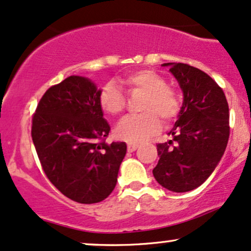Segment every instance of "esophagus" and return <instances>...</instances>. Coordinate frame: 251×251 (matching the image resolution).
Instances as JSON below:
<instances>
[{"label": "esophagus", "mask_w": 251, "mask_h": 251, "mask_svg": "<svg viewBox=\"0 0 251 251\" xmlns=\"http://www.w3.org/2000/svg\"><path fill=\"white\" fill-rule=\"evenodd\" d=\"M126 148H128V151L132 152V151H135V150L138 148V146H137V144H135V143H129Z\"/></svg>", "instance_id": "esophagus-1"}]
</instances>
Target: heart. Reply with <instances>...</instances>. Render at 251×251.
Masks as SVG:
<instances>
[{
  "label": "heart",
  "mask_w": 251,
  "mask_h": 251,
  "mask_svg": "<svg viewBox=\"0 0 251 251\" xmlns=\"http://www.w3.org/2000/svg\"><path fill=\"white\" fill-rule=\"evenodd\" d=\"M130 93L143 94L140 110L142 114L128 116L115 126L114 134L119 140L126 142H142L160 130L161 120L172 122L181 110V100L174 88L166 83V79L154 70L141 69L126 74L120 78ZM100 107L105 114L117 116L123 111L126 99L115 82H107L99 94Z\"/></svg>",
  "instance_id": "1"
}]
</instances>
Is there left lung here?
Here are the masks:
<instances>
[{
    "label": "left lung",
    "mask_w": 251,
    "mask_h": 251,
    "mask_svg": "<svg viewBox=\"0 0 251 251\" xmlns=\"http://www.w3.org/2000/svg\"><path fill=\"white\" fill-rule=\"evenodd\" d=\"M177 79L183 103L169 135L157 144L160 157L152 174L174 193L200 187L225 154L229 140V107L226 95L208 74L185 63H163Z\"/></svg>",
    "instance_id": "obj_1"
}]
</instances>
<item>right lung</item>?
I'll use <instances>...</instances> for the list:
<instances>
[{
    "mask_svg": "<svg viewBox=\"0 0 251 251\" xmlns=\"http://www.w3.org/2000/svg\"><path fill=\"white\" fill-rule=\"evenodd\" d=\"M99 94L91 79L69 76L44 93L32 117L44 174L64 196L83 204L110 195L126 152L125 142L105 143L110 126Z\"/></svg>",
    "mask_w": 251,
    "mask_h": 251,
    "instance_id": "add662e5",
    "label": "right lung"
}]
</instances>
